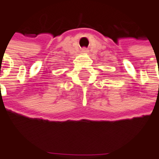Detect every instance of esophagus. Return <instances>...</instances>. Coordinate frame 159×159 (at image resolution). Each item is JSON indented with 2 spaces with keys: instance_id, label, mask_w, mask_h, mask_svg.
I'll return each instance as SVG.
<instances>
[{
  "instance_id": "esophagus-1",
  "label": "esophagus",
  "mask_w": 159,
  "mask_h": 159,
  "mask_svg": "<svg viewBox=\"0 0 159 159\" xmlns=\"http://www.w3.org/2000/svg\"><path fill=\"white\" fill-rule=\"evenodd\" d=\"M87 52H88V50H87L86 48H83V49H82V52H83V53H87Z\"/></svg>"
}]
</instances>
